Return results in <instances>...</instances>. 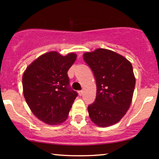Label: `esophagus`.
<instances>
[{"mask_svg": "<svg viewBox=\"0 0 159 159\" xmlns=\"http://www.w3.org/2000/svg\"><path fill=\"white\" fill-rule=\"evenodd\" d=\"M83 93H84V91L83 90L78 91V95H79V96H82V95H83Z\"/></svg>", "mask_w": 159, "mask_h": 159, "instance_id": "1", "label": "esophagus"}]
</instances>
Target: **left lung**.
Here are the masks:
<instances>
[{
  "instance_id": "left-lung-1",
  "label": "left lung",
  "mask_w": 159,
  "mask_h": 159,
  "mask_svg": "<svg viewBox=\"0 0 159 159\" xmlns=\"http://www.w3.org/2000/svg\"><path fill=\"white\" fill-rule=\"evenodd\" d=\"M84 60L93 72L96 97L87 107L89 116L100 127L118 123L129 110L135 87L131 63L117 53L98 48L84 54Z\"/></svg>"
}]
</instances>
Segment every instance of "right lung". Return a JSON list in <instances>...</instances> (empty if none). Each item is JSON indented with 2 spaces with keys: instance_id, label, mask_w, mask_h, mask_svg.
Instances as JSON below:
<instances>
[{
  "instance_id": "add662e5",
  "label": "right lung",
  "mask_w": 159,
  "mask_h": 159,
  "mask_svg": "<svg viewBox=\"0 0 159 159\" xmlns=\"http://www.w3.org/2000/svg\"><path fill=\"white\" fill-rule=\"evenodd\" d=\"M70 53L62 56L56 52L43 54L24 72V96L36 117L49 125L64 122L78 93L69 85L67 72L76 60Z\"/></svg>"
}]
</instances>
